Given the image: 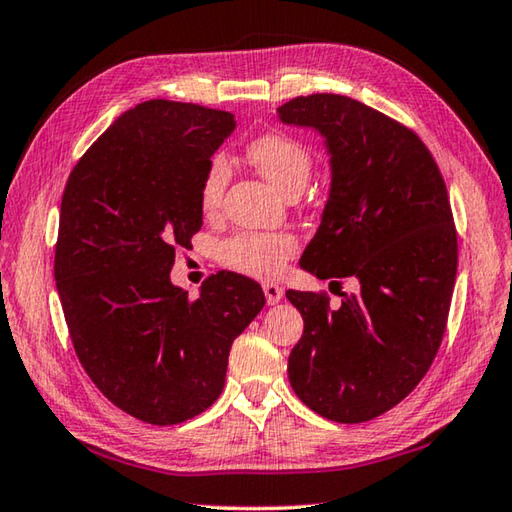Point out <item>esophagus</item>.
<instances>
[{"mask_svg":"<svg viewBox=\"0 0 512 512\" xmlns=\"http://www.w3.org/2000/svg\"><path fill=\"white\" fill-rule=\"evenodd\" d=\"M263 292H265V298H267L269 305H276L283 298V287L276 285V283H265Z\"/></svg>","mask_w":512,"mask_h":512,"instance_id":"34e87169","label":"esophagus"}]
</instances>
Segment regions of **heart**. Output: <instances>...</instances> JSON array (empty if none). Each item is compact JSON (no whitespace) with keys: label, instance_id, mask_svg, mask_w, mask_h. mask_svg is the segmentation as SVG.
I'll list each match as a JSON object with an SVG mask.
<instances>
[{"label":"heart","instance_id":"b5f03b06","mask_svg":"<svg viewBox=\"0 0 512 512\" xmlns=\"http://www.w3.org/2000/svg\"><path fill=\"white\" fill-rule=\"evenodd\" d=\"M247 158L252 165L281 189L285 196L301 194L312 173V153L303 142L287 133H265L249 142ZM229 182V165L223 156L209 160L200 187V205L205 211L218 209ZM298 243L289 234H254L245 231L220 245V260L236 272L269 278L276 276L289 258L296 254Z\"/></svg>","mask_w":512,"mask_h":512}]
</instances>
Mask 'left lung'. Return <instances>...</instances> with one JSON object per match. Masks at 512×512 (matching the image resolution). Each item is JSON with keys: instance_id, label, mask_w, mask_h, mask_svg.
Returning <instances> with one entry per match:
<instances>
[{"instance_id": "1", "label": "left lung", "mask_w": 512, "mask_h": 512, "mask_svg": "<svg viewBox=\"0 0 512 512\" xmlns=\"http://www.w3.org/2000/svg\"><path fill=\"white\" fill-rule=\"evenodd\" d=\"M278 118L316 129L330 153V198L301 267L361 285L339 307L289 289L305 323L289 383L325 419L370 421L417 388L446 332L457 276L446 182L417 133L345 95H301Z\"/></svg>"}]
</instances>
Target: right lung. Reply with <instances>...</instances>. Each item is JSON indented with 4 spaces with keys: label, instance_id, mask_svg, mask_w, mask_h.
Masks as SVG:
<instances>
[{
    "label": "right lung",
    "instance_id": "right-lung-1",
    "mask_svg": "<svg viewBox=\"0 0 512 512\" xmlns=\"http://www.w3.org/2000/svg\"><path fill=\"white\" fill-rule=\"evenodd\" d=\"M234 127L200 104H136L64 187L55 281L75 354L113 406L153 426L220 397L231 343L265 305L260 285L234 272L209 276L194 301L169 278L202 227V178Z\"/></svg>",
    "mask_w": 512,
    "mask_h": 512
}]
</instances>
